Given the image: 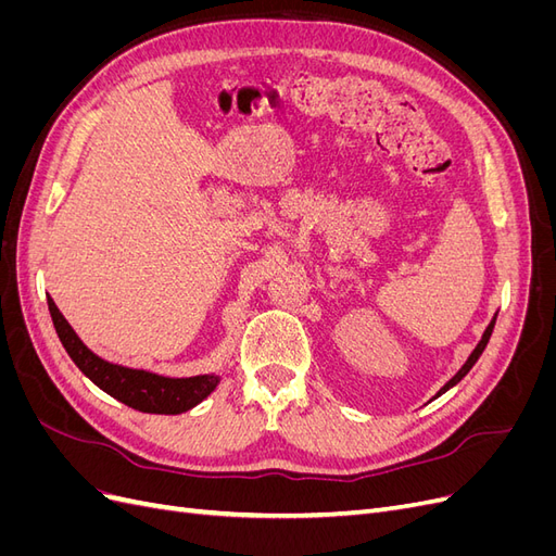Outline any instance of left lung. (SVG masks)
Here are the masks:
<instances>
[{
    "instance_id": "1",
    "label": "left lung",
    "mask_w": 556,
    "mask_h": 556,
    "mask_svg": "<svg viewBox=\"0 0 556 556\" xmlns=\"http://www.w3.org/2000/svg\"><path fill=\"white\" fill-rule=\"evenodd\" d=\"M494 323H496V317L492 319V323H490V327H486V329H484V333H482V341L478 343V348H476L473 352H470V357H468V359H466V364H464V366L459 368V374H457V376H454V378H452V380H450V382H447V384L443 387V390H441L439 394L447 392V390H450V387H454V384H457V382H459V380H462V378H464V376H466V374L470 371V368H473V364H476V362H478V357L482 355V350L486 348V343H490V336H492Z\"/></svg>"
}]
</instances>
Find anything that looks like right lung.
Returning <instances> with one entry per match:
<instances>
[{
    "label": "right lung",
    "mask_w": 556,
    "mask_h": 556,
    "mask_svg": "<svg viewBox=\"0 0 556 556\" xmlns=\"http://www.w3.org/2000/svg\"><path fill=\"white\" fill-rule=\"evenodd\" d=\"M48 311L53 317L55 331L64 350L70 352L74 364L86 374L99 390H104L113 399L123 401L125 406L141 413L157 415H178L194 408L197 403L204 401L215 387V376H194V378H164L157 374L139 371V368H125L117 364H109L80 343L70 323L58 311L55 301L48 296Z\"/></svg>",
    "instance_id": "right-lung-1"
}]
</instances>
